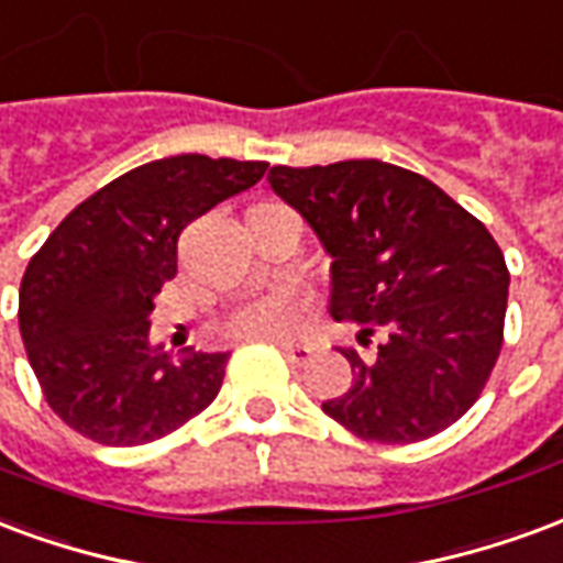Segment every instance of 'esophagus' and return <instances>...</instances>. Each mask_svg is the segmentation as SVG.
<instances>
[{"mask_svg": "<svg viewBox=\"0 0 563 563\" xmlns=\"http://www.w3.org/2000/svg\"><path fill=\"white\" fill-rule=\"evenodd\" d=\"M278 347H282V354H285L294 366H302V363L311 360V354H314L309 344H299V342H282Z\"/></svg>", "mask_w": 563, "mask_h": 563, "instance_id": "34e87169", "label": "esophagus"}]
</instances>
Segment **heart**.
Segmentation results:
<instances>
[{"instance_id": "1", "label": "heart", "mask_w": 563, "mask_h": 563, "mask_svg": "<svg viewBox=\"0 0 563 563\" xmlns=\"http://www.w3.org/2000/svg\"><path fill=\"white\" fill-rule=\"evenodd\" d=\"M306 306V297L294 290V287H278L273 294L249 299L240 309L228 314L224 330L231 332L233 339H285L287 332L294 330L299 309Z\"/></svg>"}]
</instances>
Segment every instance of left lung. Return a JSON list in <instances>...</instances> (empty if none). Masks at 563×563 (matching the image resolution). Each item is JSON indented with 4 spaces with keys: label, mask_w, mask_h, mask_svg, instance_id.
I'll return each mask as SVG.
<instances>
[{
    "label": "left lung",
    "mask_w": 563,
    "mask_h": 563,
    "mask_svg": "<svg viewBox=\"0 0 563 563\" xmlns=\"http://www.w3.org/2000/svg\"><path fill=\"white\" fill-rule=\"evenodd\" d=\"M332 257L330 314L377 335L342 351L354 380L323 413L363 441L413 444L479 399L504 344L510 273L498 242L426 176L377 162L269 170Z\"/></svg>",
    "instance_id": "left-lung-1"
}]
</instances>
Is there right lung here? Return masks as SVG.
Returning <instances> with one entry per match:
<instances>
[{"instance_id": "right-lung-1", "label": "right lung", "mask_w": 563, "mask_h": 563, "mask_svg": "<svg viewBox=\"0 0 563 563\" xmlns=\"http://www.w3.org/2000/svg\"><path fill=\"white\" fill-rule=\"evenodd\" d=\"M266 162L174 155L141 164L71 209L20 282V335L53 413L108 446L176 432L219 396L231 354L150 342L152 297L176 276L186 224L240 195Z\"/></svg>"}]
</instances>
